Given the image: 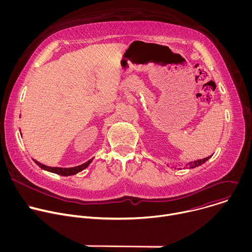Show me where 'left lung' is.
I'll list each match as a JSON object with an SVG mask.
<instances>
[{
	"mask_svg": "<svg viewBox=\"0 0 252 252\" xmlns=\"http://www.w3.org/2000/svg\"><path fill=\"white\" fill-rule=\"evenodd\" d=\"M211 158V156L210 157H208V158H202V159H197V160H194V161H190L189 164H187L185 167H189V168H194V167H197V166H199V165H201V164H203L204 162H206L209 158ZM182 169V167H179Z\"/></svg>",
	"mask_w": 252,
	"mask_h": 252,
	"instance_id": "left-lung-1",
	"label": "left lung"
}]
</instances>
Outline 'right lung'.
<instances>
[{
    "mask_svg": "<svg viewBox=\"0 0 252 252\" xmlns=\"http://www.w3.org/2000/svg\"><path fill=\"white\" fill-rule=\"evenodd\" d=\"M93 159L94 158L88 160L87 162H85V163H83L81 165L74 166V167H51V166H47V165L37 161L35 159H33V161L37 163L44 170H47V171H50V172H53V173H57V174H60V175H63V176H69V175L77 174V173L81 172L82 170H84L85 168H87L91 164Z\"/></svg>",
    "mask_w": 252,
    "mask_h": 252,
    "instance_id": "add662e5",
    "label": "right lung"
}]
</instances>
